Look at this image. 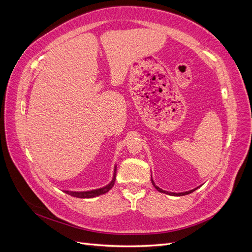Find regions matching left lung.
<instances>
[{
	"mask_svg": "<svg viewBox=\"0 0 252 252\" xmlns=\"http://www.w3.org/2000/svg\"><path fill=\"white\" fill-rule=\"evenodd\" d=\"M151 182H152V185L155 186V188L158 190V191H159V192H163V193H166V194H169V195H174V196H182V195H186V194H189V193L193 192L194 190H196L197 188H199V187H196V188H194V189H192V190H189V191H185V192H179V193H175V192H169V191H165V190H163V189H161V188H159V187H158V186L155 184V182H154V180H152V178H151Z\"/></svg>",
	"mask_w": 252,
	"mask_h": 252,
	"instance_id": "1",
	"label": "left lung"
}]
</instances>
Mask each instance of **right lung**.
Wrapping results in <instances>:
<instances>
[{
    "mask_svg": "<svg viewBox=\"0 0 252 252\" xmlns=\"http://www.w3.org/2000/svg\"><path fill=\"white\" fill-rule=\"evenodd\" d=\"M116 175H117V166H114L112 180L109 184L106 185L105 187L94 189V190H88V191H69V190H64V192H66L67 194H69L71 196H74V197H80V199H90V197L98 196V195L108 192L109 190L113 187L114 182H116Z\"/></svg>",
    "mask_w": 252,
    "mask_h": 252,
    "instance_id": "1",
    "label": "right lung"
}]
</instances>
